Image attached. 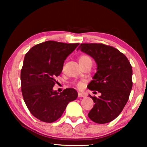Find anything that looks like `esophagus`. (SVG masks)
Wrapping results in <instances>:
<instances>
[{
	"label": "esophagus",
	"mask_w": 147,
	"mask_h": 147,
	"mask_svg": "<svg viewBox=\"0 0 147 147\" xmlns=\"http://www.w3.org/2000/svg\"><path fill=\"white\" fill-rule=\"evenodd\" d=\"M86 94L82 92H78V97H86Z\"/></svg>",
	"instance_id": "obj_1"
}]
</instances>
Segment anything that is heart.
Masks as SVG:
<instances>
[{
  "instance_id": "heart-1",
  "label": "heart",
  "mask_w": 147,
  "mask_h": 147,
  "mask_svg": "<svg viewBox=\"0 0 147 147\" xmlns=\"http://www.w3.org/2000/svg\"><path fill=\"white\" fill-rule=\"evenodd\" d=\"M87 60H91V59H90V57H88V56H87V55H82L81 57L79 58V62H80V63L86 61H87ZM81 86H82L81 83H78V86H79V87H80Z\"/></svg>"
}]
</instances>
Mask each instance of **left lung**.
<instances>
[{
	"instance_id": "1",
	"label": "left lung",
	"mask_w": 147,
	"mask_h": 147,
	"mask_svg": "<svg viewBox=\"0 0 147 147\" xmlns=\"http://www.w3.org/2000/svg\"><path fill=\"white\" fill-rule=\"evenodd\" d=\"M79 49L95 60L97 71L88 88L101 94L98 98L89 95L94 105L88 117L96 123H108L118 117L127 103L132 88V66L123 53L111 46L82 43Z\"/></svg>"
}]
</instances>
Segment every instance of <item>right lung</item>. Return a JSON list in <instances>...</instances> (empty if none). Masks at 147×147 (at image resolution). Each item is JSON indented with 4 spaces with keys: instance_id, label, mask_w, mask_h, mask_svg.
I'll list each match as a JSON object with an SVG mask.
<instances>
[{
    "instance_id": "add662e5",
    "label": "right lung",
    "mask_w": 147,
    "mask_h": 147,
    "mask_svg": "<svg viewBox=\"0 0 147 147\" xmlns=\"http://www.w3.org/2000/svg\"><path fill=\"white\" fill-rule=\"evenodd\" d=\"M79 44L47 41L35 45L26 53L21 71V92L30 112L41 121H56L69 102L78 98L74 88L59 93L53 88L64 61Z\"/></svg>"
}]
</instances>
